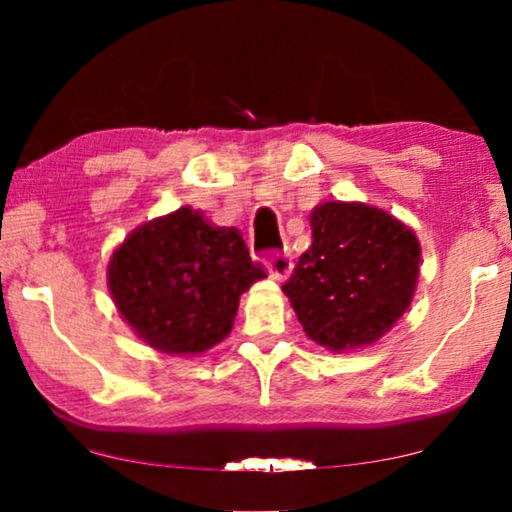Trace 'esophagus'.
<instances>
[{
  "label": "esophagus",
  "instance_id": "esophagus-1",
  "mask_svg": "<svg viewBox=\"0 0 512 512\" xmlns=\"http://www.w3.org/2000/svg\"><path fill=\"white\" fill-rule=\"evenodd\" d=\"M265 268H268V275H270V279H284V277H289V272L293 270V261H291V256L286 254H272L270 258H268V265H265Z\"/></svg>",
  "mask_w": 512,
  "mask_h": 512
}]
</instances>
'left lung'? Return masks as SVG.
<instances>
[{
    "label": "left lung",
    "mask_w": 512,
    "mask_h": 512,
    "mask_svg": "<svg viewBox=\"0 0 512 512\" xmlns=\"http://www.w3.org/2000/svg\"><path fill=\"white\" fill-rule=\"evenodd\" d=\"M312 244L282 286L310 340L342 354L375 345L415 296L422 247L415 230L366 202H324Z\"/></svg>",
    "instance_id": "obj_1"
}]
</instances>
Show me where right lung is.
I'll list each match as a JSON object with an SVG mask.
<instances>
[{"label":"right lung","instance_id":"obj_1","mask_svg":"<svg viewBox=\"0 0 512 512\" xmlns=\"http://www.w3.org/2000/svg\"><path fill=\"white\" fill-rule=\"evenodd\" d=\"M235 228L179 207L114 249L107 286L125 324L160 354L198 356L233 331L240 296L263 279Z\"/></svg>","mask_w":512,"mask_h":512}]
</instances>
